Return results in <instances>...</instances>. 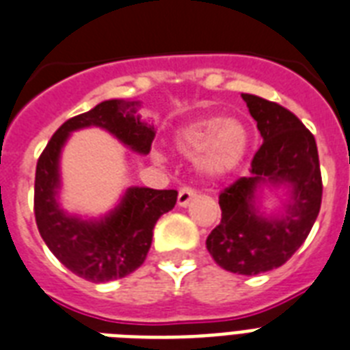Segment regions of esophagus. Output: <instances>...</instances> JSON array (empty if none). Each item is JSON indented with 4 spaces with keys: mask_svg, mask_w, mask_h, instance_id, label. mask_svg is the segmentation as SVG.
I'll return each instance as SVG.
<instances>
[{
    "mask_svg": "<svg viewBox=\"0 0 350 350\" xmlns=\"http://www.w3.org/2000/svg\"><path fill=\"white\" fill-rule=\"evenodd\" d=\"M194 196H196V189H192V187H189V185L181 187L180 194H178V203H180L181 207H185L187 203L191 202Z\"/></svg>",
    "mask_w": 350,
    "mask_h": 350,
    "instance_id": "1",
    "label": "esophagus"
}]
</instances>
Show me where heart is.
<instances>
[{
	"mask_svg": "<svg viewBox=\"0 0 350 350\" xmlns=\"http://www.w3.org/2000/svg\"><path fill=\"white\" fill-rule=\"evenodd\" d=\"M178 150L196 154L198 169L207 176L229 174L249 150V131L238 120L202 118L187 123L174 134Z\"/></svg>",
	"mask_w": 350,
	"mask_h": 350,
	"instance_id": "heart-1",
	"label": "heart"
}]
</instances>
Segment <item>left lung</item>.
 Masks as SVG:
<instances>
[{"mask_svg":"<svg viewBox=\"0 0 350 350\" xmlns=\"http://www.w3.org/2000/svg\"><path fill=\"white\" fill-rule=\"evenodd\" d=\"M241 96L263 143L250 163L252 174L219 192L221 221L208 234L207 250L225 271L254 276L282 267L304 245L320 213L323 183L312 132L285 107ZM263 180L293 187V203L282 219L255 214L254 192Z\"/></svg>","mask_w":350,"mask_h":350,"instance_id":"8db88e82","label":"left lung"}]
</instances>
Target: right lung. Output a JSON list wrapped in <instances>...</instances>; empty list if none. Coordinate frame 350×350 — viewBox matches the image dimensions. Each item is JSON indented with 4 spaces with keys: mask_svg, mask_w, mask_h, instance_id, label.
<instances>
[{
    "mask_svg": "<svg viewBox=\"0 0 350 350\" xmlns=\"http://www.w3.org/2000/svg\"><path fill=\"white\" fill-rule=\"evenodd\" d=\"M137 105V101L109 100L70 118L54 132L36 165L34 216L41 238L68 271L89 282H111L136 271L147 258L154 225L174 208L178 200V191L134 187L126 191L120 207L101 221L70 218L57 207V159L68 132L101 126L132 150L150 152L156 131L139 121Z\"/></svg>",
    "mask_w": 350,
    "mask_h": 350,
    "instance_id": "1",
    "label": "right lung"
}]
</instances>
